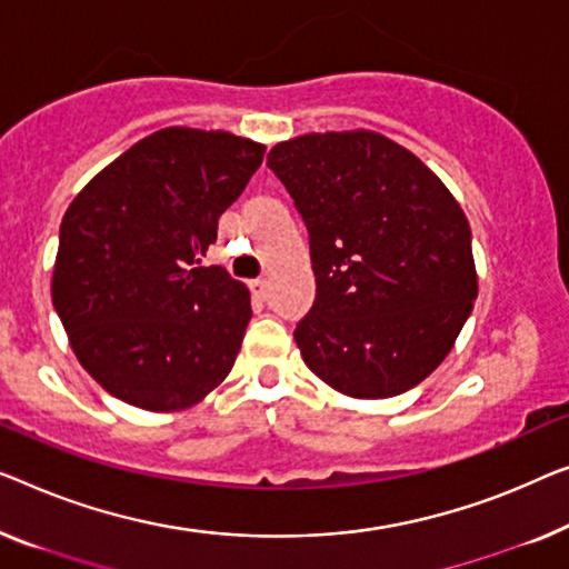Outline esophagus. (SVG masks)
<instances>
[{
  "label": "esophagus",
  "instance_id": "obj_1",
  "mask_svg": "<svg viewBox=\"0 0 569 569\" xmlns=\"http://www.w3.org/2000/svg\"><path fill=\"white\" fill-rule=\"evenodd\" d=\"M251 292L257 295L259 300H267V298H269V282H267V279H253V282H251Z\"/></svg>",
  "mask_w": 569,
  "mask_h": 569
}]
</instances>
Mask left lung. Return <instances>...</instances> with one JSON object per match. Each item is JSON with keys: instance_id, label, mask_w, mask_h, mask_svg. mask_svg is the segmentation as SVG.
<instances>
[{"instance_id": "obj_1", "label": "left lung", "mask_w": 569, "mask_h": 569, "mask_svg": "<svg viewBox=\"0 0 569 569\" xmlns=\"http://www.w3.org/2000/svg\"><path fill=\"white\" fill-rule=\"evenodd\" d=\"M267 163L310 236L316 302L295 328L310 372L357 400L423 382L477 298L455 194L406 146L365 128L290 138Z\"/></svg>"}]
</instances>
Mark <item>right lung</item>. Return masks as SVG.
Instances as JSON below:
<instances>
[{
    "label": "right lung",
    "instance_id": "1",
    "mask_svg": "<svg viewBox=\"0 0 569 569\" xmlns=\"http://www.w3.org/2000/svg\"><path fill=\"white\" fill-rule=\"evenodd\" d=\"M261 159L264 143L228 130L161 128L66 208L53 308L79 365L118 400L174 413L233 369L249 287L200 261Z\"/></svg>",
    "mask_w": 569,
    "mask_h": 569
}]
</instances>
